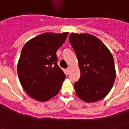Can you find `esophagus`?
Here are the masks:
<instances>
[{
	"instance_id": "obj_1",
	"label": "esophagus",
	"mask_w": 129,
	"mask_h": 129,
	"mask_svg": "<svg viewBox=\"0 0 129 129\" xmlns=\"http://www.w3.org/2000/svg\"><path fill=\"white\" fill-rule=\"evenodd\" d=\"M70 68H68L67 69H66V73H67L68 75V74L70 73Z\"/></svg>"
}]
</instances>
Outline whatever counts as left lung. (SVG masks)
Here are the masks:
<instances>
[{
  "instance_id": "left-lung-1",
  "label": "left lung",
  "mask_w": 129,
  "mask_h": 129,
  "mask_svg": "<svg viewBox=\"0 0 129 129\" xmlns=\"http://www.w3.org/2000/svg\"><path fill=\"white\" fill-rule=\"evenodd\" d=\"M69 41L75 52L81 73L79 79L74 84L77 97L87 103L104 98L115 79L112 54L92 34L71 33Z\"/></svg>"
}]
</instances>
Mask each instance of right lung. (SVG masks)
I'll list each match as a JSON object with an SVG mask.
<instances>
[{"label":"right lung","instance_id":"1","mask_svg":"<svg viewBox=\"0 0 129 129\" xmlns=\"http://www.w3.org/2000/svg\"><path fill=\"white\" fill-rule=\"evenodd\" d=\"M68 32L43 33L28 41L17 66L19 81L29 97L46 102L57 95L66 75L57 65L56 52Z\"/></svg>","mask_w":129,"mask_h":129}]
</instances>
